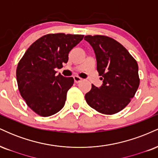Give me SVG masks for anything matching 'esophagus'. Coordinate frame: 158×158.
I'll use <instances>...</instances> for the list:
<instances>
[{
  "instance_id": "34e87169",
  "label": "esophagus",
  "mask_w": 158,
  "mask_h": 158,
  "mask_svg": "<svg viewBox=\"0 0 158 158\" xmlns=\"http://www.w3.org/2000/svg\"><path fill=\"white\" fill-rule=\"evenodd\" d=\"M73 79H74V81H75L76 83L80 82V81L82 80V79H81V78L79 77H73Z\"/></svg>"
}]
</instances>
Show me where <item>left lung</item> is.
<instances>
[{"mask_svg":"<svg viewBox=\"0 0 158 158\" xmlns=\"http://www.w3.org/2000/svg\"><path fill=\"white\" fill-rule=\"evenodd\" d=\"M85 40L94 49L97 70L102 77V86L92 85L85 94V100L99 113H118L130 102L138 88V64L128 50L112 38L86 35Z\"/></svg>","mask_w":158,"mask_h":158,"instance_id":"8db88e82","label":"left lung"}]
</instances>
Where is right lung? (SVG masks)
<instances>
[{
	"mask_svg": "<svg viewBox=\"0 0 158 158\" xmlns=\"http://www.w3.org/2000/svg\"><path fill=\"white\" fill-rule=\"evenodd\" d=\"M83 35L56 33L41 37L25 52L16 70L18 86L27 105L41 117L59 112L73 85V77L56 76V68L68 61L69 52Z\"/></svg>",
	"mask_w": 158,
	"mask_h": 158,
	"instance_id": "right-lung-1",
	"label": "right lung"
}]
</instances>
